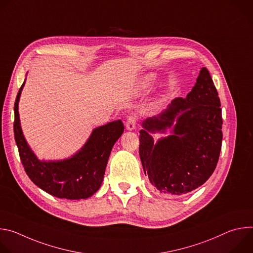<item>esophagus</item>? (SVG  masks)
I'll return each instance as SVG.
<instances>
[{
  "instance_id": "esophagus-1",
  "label": "esophagus",
  "mask_w": 253,
  "mask_h": 253,
  "mask_svg": "<svg viewBox=\"0 0 253 253\" xmlns=\"http://www.w3.org/2000/svg\"><path fill=\"white\" fill-rule=\"evenodd\" d=\"M125 124H126V128L128 130H130V131L134 130L136 128V125H137V118H136V116H133V115L129 116L127 118Z\"/></svg>"
}]
</instances>
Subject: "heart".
<instances>
[{"label":"heart","mask_w":253,"mask_h":253,"mask_svg":"<svg viewBox=\"0 0 253 253\" xmlns=\"http://www.w3.org/2000/svg\"><path fill=\"white\" fill-rule=\"evenodd\" d=\"M152 77L149 76V77H146L145 79H144V81L141 83V89L142 90H146L148 89L151 85H152Z\"/></svg>","instance_id":"heart-1"}]
</instances>
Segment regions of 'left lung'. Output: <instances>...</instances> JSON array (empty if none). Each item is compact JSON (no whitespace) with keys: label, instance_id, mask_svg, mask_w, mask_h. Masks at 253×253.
<instances>
[{"label":"left lung","instance_id":"left-lung-1","mask_svg":"<svg viewBox=\"0 0 253 253\" xmlns=\"http://www.w3.org/2000/svg\"><path fill=\"white\" fill-rule=\"evenodd\" d=\"M172 126L171 135L154 143L150 132H165ZM142 127L139 155L156 190L181 195L205 183L217 165L222 143L220 99L208 70H200L186 98H175Z\"/></svg>","mask_w":253,"mask_h":253}]
</instances>
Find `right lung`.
<instances>
[{
    "mask_svg": "<svg viewBox=\"0 0 253 253\" xmlns=\"http://www.w3.org/2000/svg\"><path fill=\"white\" fill-rule=\"evenodd\" d=\"M21 86L14 105V135L24 169L32 181L47 193L66 199H85L101 186L112 147L124 131L121 120L95 128L85 145L69 159L41 161L33 153L23 135L18 105Z\"/></svg>",
    "mask_w": 253,
    "mask_h": 253,
    "instance_id": "obj_1",
    "label": "right lung"
}]
</instances>
